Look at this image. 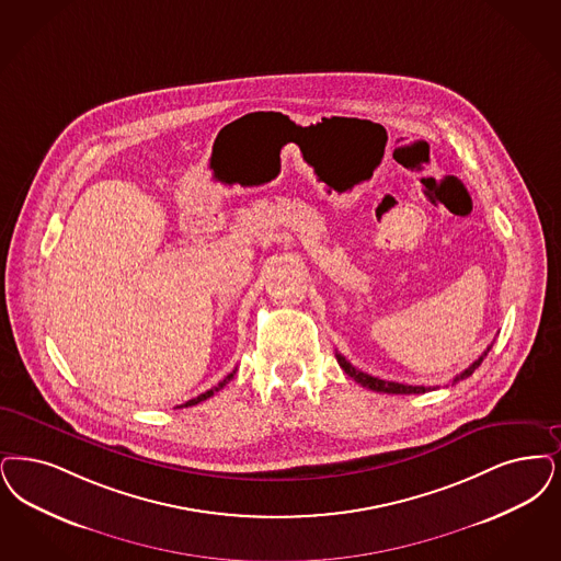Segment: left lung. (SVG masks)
Segmentation results:
<instances>
[{
  "instance_id": "obj_1",
  "label": "left lung",
  "mask_w": 561,
  "mask_h": 561,
  "mask_svg": "<svg viewBox=\"0 0 561 561\" xmlns=\"http://www.w3.org/2000/svg\"><path fill=\"white\" fill-rule=\"evenodd\" d=\"M491 348H493V344H491L478 359L473 360L466 371H461V374L453 380V383L470 378L471 374L480 367V363L484 360V357L489 355ZM336 359L346 376H351V378L357 381V383H360V386H365V388H369V390H376V392H386V394H424L427 390H432V388H427V386H409V383H399V381H386L380 380V378H374V376H369V374H363L357 367H353L348 360L344 359L342 355H337V353Z\"/></svg>"
}]
</instances>
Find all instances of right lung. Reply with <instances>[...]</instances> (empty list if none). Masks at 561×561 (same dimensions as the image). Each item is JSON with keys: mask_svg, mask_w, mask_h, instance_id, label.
Wrapping results in <instances>:
<instances>
[{"mask_svg": "<svg viewBox=\"0 0 561 561\" xmlns=\"http://www.w3.org/2000/svg\"><path fill=\"white\" fill-rule=\"evenodd\" d=\"M233 376H236V369H233V371H231V374H229V376H225L224 380L219 381V383H217V386H215V388H210V390H206V392H204V394H198V397H196V399H192V401H187V403L181 404V407H192V404H198V403H202V401H206V399H210V397H213V394H215V392H219V390H221V388H224L225 383H229V380H231V378H233Z\"/></svg>", "mask_w": 561, "mask_h": 561, "instance_id": "right-lung-1", "label": "right lung"}]
</instances>
